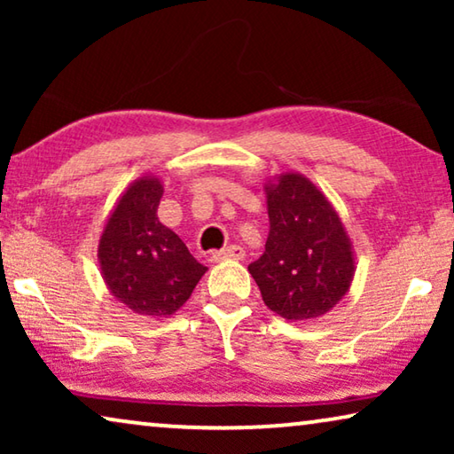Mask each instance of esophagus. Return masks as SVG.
Listing matches in <instances>:
<instances>
[{"mask_svg": "<svg viewBox=\"0 0 454 454\" xmlns=\"http://www.w3.org/2000/svg\"><path fill=\"white\" fill-rule=\"evenodd\" d=\"M246 252L239 246H227L219 252L210 254V262H223V260H244Z\"/></svg>", "mask_w": 454, "mask_h": 454, "instance_id": "34e87169", "label": "esophagus"}]
</instances>
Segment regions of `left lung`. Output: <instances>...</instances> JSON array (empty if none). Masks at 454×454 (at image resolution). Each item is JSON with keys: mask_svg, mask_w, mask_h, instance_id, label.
<instances>
[{"mask_svg": "<svg viewBox=\"0 0 454 454\" xmlns=\"http://www.w3.org/2000/svg\"><path fill=\"white\" fill-rule=\"evenodd\" d=\"M269 238L247 266L272 312L289 322L314 320L337 306L356 277V252L333 202L295 171L264 184Z\"/></svg>", "mask_w": 454, "mask_h": 454, "instance_id": "1", "label": "left lung"}]
</instances>
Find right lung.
Wrapping results in <instances>:
<instances>
[{
	"label": "right lung",
	"mask_w": 454,
	"mask_h": 454,
	"mask_svg": "<svg viewBox=\"0 0 454 454\" xmlns=\"http://www.w3.org/2000/svg\"><path fill=\"white\" fill-rule=\"evenodd\" d=\"M163 184L134 179L117 198L98 238V266L115 301L148 318H169L190 300L207 266L159 221Z\"/></svg>",
	"instance_id": "add662e5"
}]
</instances>
